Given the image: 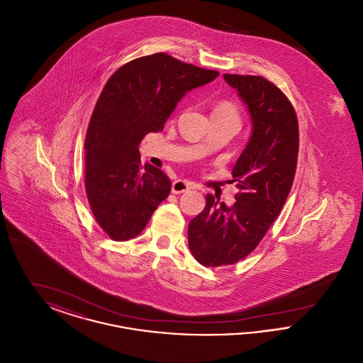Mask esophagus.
I'll list each match as a JSON object with an SVG mask.
<instances>
[{
  "label": "esophagus",
  "mask_w": 363,
  "mask_h": 363,
  "mask_svg": "<svg viewBox=\"0 0 363 363\" xmlns=\"http://www.w3.org/2000/svg\"><path fill=\"white\" fill-rule=\"evenodd\" d=\"M191 188L189 181L186 179H177L174 181L173 186H172V191L178 194V193H184V191H188Z\"/></svg>",
  "instance_id": "esophagus-1"
}]
</instances>
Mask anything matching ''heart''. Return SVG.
<instances>
[{
  "instance_id": "obj_1",
  "label": "heart",
  "mask_w": 363,
  "mask_h": 363,
  "mask_svg": "<svg viewBox=\"0 0 363 363\" xmlns=\"http://www.w3.org/2000/svg\"><path fill=\"white\" fill-rule=\"evenodd\" d=\"M212 114H225V116H230V117H234L238 120V113H237L235 106L230 102H225V101L216 104Z\"/></svg>"
}]
</instances>
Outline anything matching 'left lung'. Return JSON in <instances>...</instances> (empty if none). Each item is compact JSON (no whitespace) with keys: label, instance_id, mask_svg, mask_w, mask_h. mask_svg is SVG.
Returning <instances> with one entry per match:
<instances>
[{"label":"left lung","instance_id":"left-lung-1","mask_svg":"<svg viewBox=\"0 0 363 363\" xmlns=\"http://www.w3.org/2000/svg\"><path fill=\"white\" fill-rule=\"evenodd\" d=\"M223 77L246 106L252 133L233 169L235 203L227 207L207 194L206 208L190 220V252L204 267L234 264L256 249L293 186L299 147L293 104L274 83L262 76Z\"/></svg>","mask_w":363,"mask_h":363}]
</instances>
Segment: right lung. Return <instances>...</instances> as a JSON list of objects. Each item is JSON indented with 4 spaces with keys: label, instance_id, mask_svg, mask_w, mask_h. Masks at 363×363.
Masks as SVG:
<instances>
[{
    "label": "right lung",
    "instance_id": "add662e5",
    "mask_svg": "<svg viewBox=\"0 0 363 363\" xmlns=\"http://www.w3.org/2000/svg\"><path fill=\"white\" fill-rule=\"evenodd\" d=\"M219 76L164 52L125 64L107 80L86 130V191L96 222L114 241L144 230L172 181L140 162L138 144L163 130L178 102Z\"/></svg>",
    "mask_w": 363,
    "mask_h": 363
}]
</instances>
